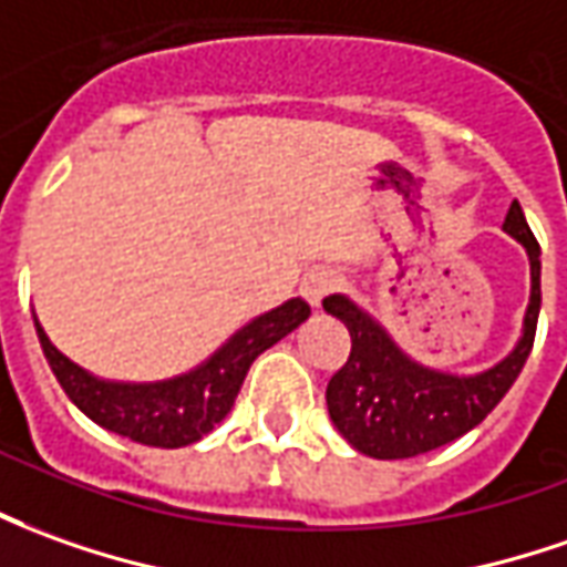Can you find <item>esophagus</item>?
<instances>
[{"label":"esophagus","mask_w":567,"mask_h":567,"mask_svg":"<svg viewBox=\"0 0 567 567\" xmlns=\"http://www.w3.org/2000/svg\"><path fill=\"white\" fill-rule=\"evenodd\" d=\"M339 287V275L330 271V268H315L302 277V296L311 308H318L323 302L327 292H333Z\"/></svg>","instance_id":"obj_1"}]
</instances>
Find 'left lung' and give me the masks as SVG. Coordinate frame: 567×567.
<instances>
[{
    "mask_svg": "<svg viewBox=\"0 0 567 567\" xmlns=\"http://www.w3.org/2000/svg\"><path fill=\"white\" fill-rule=\"evenodd\" d=\"M503 231L528 252L530 299L518 342L487 370L463 377L420 364L354 299L342 292L323 299V311L339 318L351 333L349 361L327 382V410L354 451L373 460L429 454L475 429L513 389L528 361L540 315V246L518 200L509 206Z\"/></svg>",
    "mask_w": 567,
    "mask_h": 567,
    "instance_id": "1",
    "label": "left lung"
}]
</instances>
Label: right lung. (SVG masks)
Listing matches in <instances>:
<instances>
[{"label": "right lung", "mask_w": 567, "mask_h": 567, "mask_svg": "<svg viewBox=\"0 0 567 567\" xmlns=\"http://www.w3.org/2000/svg\"><path fill=\"white\" fill-rule=\"evenodd\" d=\"M308 315L311 308L302 299H287L284 306L244 323L203 364L157 382L101 380L80 364H73L64 351L54 349L37 315L33 323H37L39 346L45 351V361L61 382V389L92 423L147 447H185L200 441L206 432H213L231 413L234 398L244 385L249 364L261 351L292 333Z\"/></svg>", "instance_id": "1"}]
</instances>
